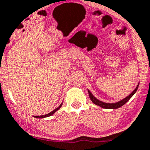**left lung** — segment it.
<instances>
[{
	"instance_id": "obj_1",
	"label": "left lung",
	"mask_w": 150,
	"mask_h": 150,
	"mask_svg": "<svg viewBox=\"0 0 150 150\" xmlns=\"http://www.w3.org/2000/svg\"><path fill=\"white\" fill-rule=\"evenodd\" d=\"M138 87H139V84H138L137 87H136V89H135V90H133V91L132 92V93H130L128 96H127L125 98L122 99V100H120V101L117 102V103H104V102H102V101H100V100H98L96 98H95L94 96H93V94L90 93V90H88V93H89V96H90V100H92V102H93V103H95V104L97 105V106H100V107H102V108H104V109H118V108H120V107H121L122 106H123L125 103H127V102L130 100V98H131L132 96H133V95L136 93V92L137 91Z\"/></svg>"
}]
</instances>
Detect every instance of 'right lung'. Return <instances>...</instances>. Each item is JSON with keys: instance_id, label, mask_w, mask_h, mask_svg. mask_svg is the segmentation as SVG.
I'll use <instances>...</instances> for the list:
<instances>
[{"instance_id": "right-lung-1", "label": "right lung", "mask_w": 150, "mask_h": 150, "mask_svg": "<svg viewBox=\"0 0 150 150\" xmlns=\"http://www.w3.org/2000/svg\"><path fill=\"white\" fill-rule=\"evenodd\" d=\"M62 104H63V103H61V104H60V106H59L57 108V109H54V110H53L52 112H50V113H49V114H47V115H42V116H34V117H35V118H44V117H50V116H51V115H52L54 113V112H57V111L58 110V109H60V107H61Z\"/></svg>"}]
</instances>
